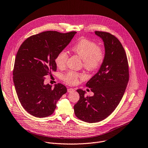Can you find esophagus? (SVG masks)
Segmentation results:
<instances>
[{
    "label": "esophagus",
    "mask_w": 148,
    "mask_h": 148,
    "mask_svg": "<svg viewBox=\"0 0 148 148\" xmlns=\"http://www.w3.org/2000/svg\"><path fill=\"white\" fill-rule=\"evenodd\" d=\"M74 89L73 88H67V91H68L69 92H73L74 91Z\"/></svg>",
    "instance_id": "34e87169"
}]
</instances>
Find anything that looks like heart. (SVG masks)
Wrapping results in <instances>:
<instances>
[{"mask_svg":"<svg viewBox=\"0 0 148 148\" xmlns=\"http://www.w3.org/2000/svg\"><path fill=\"white\" fill-rule=\"evenodd\" d=\"M71 50L83 60L85 69L89 71L97 70L101 64L104 57L103 50L97 47V45L95 42L86 38L80 39L72 47ZM67 60L68 54L65 51L60 52L55 60L58 68L60 69H64L66 65ZM83 78V75L77 74L73 71L68 72L63 77L66 83L71 84L77 83L78 78Z\"/></svg>","mask_w":148,"mask_h":148,"instance_id":"obj_1","label":"heart"}]
</instances>
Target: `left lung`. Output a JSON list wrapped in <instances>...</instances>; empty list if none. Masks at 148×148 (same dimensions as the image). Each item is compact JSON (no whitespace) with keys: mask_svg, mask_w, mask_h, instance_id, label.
<instances>
[{"mask_svg":"<svg viewBox=\"0 0 148 148\" xmlns=\"http://www.w3.org/2000/svg\"><path fill=\"white\" fill-rule=\"evenodd\" d=\"M95 34L103 42L104 57L98 72L86 84L94 95L86 96L85 91L77 90L79 99L74 107L75 116L90 123L104 120L115 110L124 95L129 77L126 52L118 39L108 32Z\"/></svg>","mask_w":148,"mask_h":148,"instance_id":"8db88e82","label":"left lung"}]
</instances>
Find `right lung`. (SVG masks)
<instances>
[{
  "instance_id": "right-lung-1",
  "label": "right lung",
  "mask_w": 148,
  "mask_h": 148,
  "mask_svg": "<svg viewBox=\"0 0 148 148\" xmlns=\"http://www.w3.org/2000/svg\"><path fill=\"white\" fill-rule=\"evenodd\" d=\"M76 32L62 34L45 31L29 37L16 53L13 79L19 100L24 109L36 117L54 112L57 103L67 91L58 83L53 88L44 84V77L57 70L56 58L71 42Z\"/></svg>"
}]
</instances>
